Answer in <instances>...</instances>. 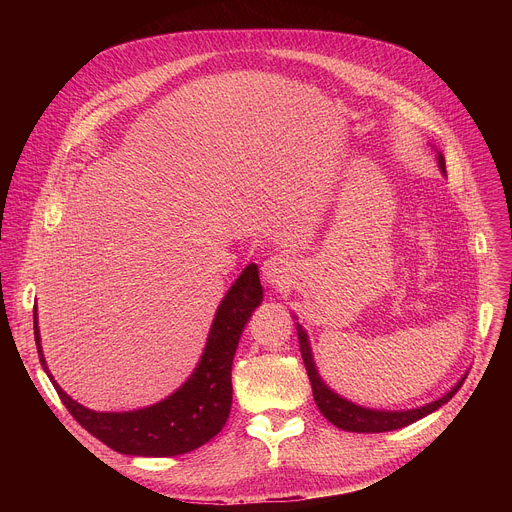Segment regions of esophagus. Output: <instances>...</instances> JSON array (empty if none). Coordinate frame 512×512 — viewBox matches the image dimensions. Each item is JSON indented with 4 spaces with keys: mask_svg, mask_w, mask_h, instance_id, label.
<instances>
[{
    "mask_svg": "<svg viewBox=\"0 0 512 512\" xmlns=\"http://www.w3.org/2000/svg\"><path fill=\"white\" fill-rule=\"evenodd\" d=\"M291 271H294V267H291V261L283 255H271L263 261V267H261V277L267 285L271 287H285L291 279Z\"/></svg>",
    "mask_w": 512,
    "mask_h": 512,
    "instance_id": "esophagus-1",
    "label": "esophagus"
}]
</instances>
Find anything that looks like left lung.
<instances>
[{
    "mask_svg": "<svg viewBox=\"0 0 512 512\" xmlns=\"http://www.w3.org/2000/svg\"><path fill=\"white\" fill-rule=\"evenodd\" d=\"M437 160H440V168L444 170L446 174V164H444V156L440 154L437 156ZM298 338H300V352H302V358H304V364H306V371H308V377H310V383H312V391H314V401L320 409V413L330 421L334 423L336 427L340 429H346V431H356V433H383V431H393V429H401L429 413H433L435 409H440L444 403H448L456 393L458 389L462 387L464 379L458 381V385L446 393L442 399H437L433 403H427L423 407H417V409H409V411H377V409H364V407H358L342 397H338L334 391H330L324 381L320 379L318 371H316V364H314V358H312V350H310V342H308V334L306 330L298 324Z\"/></svg>",
    "mask_w": 512,
    "mask_h": 512,
    "instance_id": "obj_1",
    "label": "left lung"
}]
</instances>
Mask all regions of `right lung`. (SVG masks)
Returning <instances> with one entry per match:
<instances>
[{
  "label": "right lung",
  "instance_id": "obj_1",
  "mask_svg": "<svg viewBox=\"0 0 512 512\" xmlns=\"http://www.w3.org/2000/svg\"><path fill=\"white\" fill-rule=\"evenodd\" d=\"M263 300V287L255 263L247 265L216 310L208 342L192 377L168 399L137 411L97 413L72 401L50 375L40 346L34 308V338L42 369L52 381L60 401L91 435L111 450L127 456L170 458L188 454L221 431L233 403L231 369L241 332Z\"/></svg>",
  "mask_w": 512,
  "mask_h": 512
}]
</instances>
